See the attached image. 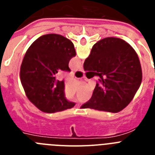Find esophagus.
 <instances>
[{"instance_id":"esophagus-1","label":"esophagus","mask_w":155,"mask_h":155,"mask_svg":"<svg viewBox=\"0 0 155 155\" xmlns=\"http://www.w3.org/2000/svg\"><path fill=\"white\" fill-rule=\"evenodd\" d=\"M78 71H83V68H82V67H80V68H79L78 69Z\"/></svg>"}]
</instances>
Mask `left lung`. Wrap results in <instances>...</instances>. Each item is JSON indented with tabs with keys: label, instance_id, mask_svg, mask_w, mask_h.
I'll list each match as a JSON object with an SVG mask.
<instances>
[{
	"label": "left lung",
	"instance_id": "1",
	"mask_svg": "<svg viewBox=\"0 0 155 155\" xmlns=\"http://www.w3.org/2000/svg\"><path fill=\"white\" fill-rule=\"evenodd\" d=\"M76 56L73 42L58 34H47L34 41L20 68V80L27 98L43 113L71 109L75 103L64 97V82L56 80L59 70L70 71L69 61Z\"/></svg>",
	"mask_w": 155,
	"mask_h": 155
}]
</instances>
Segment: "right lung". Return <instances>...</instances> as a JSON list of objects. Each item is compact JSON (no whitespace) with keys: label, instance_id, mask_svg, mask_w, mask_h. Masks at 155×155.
<instances>
[{"label":"right lung","instance_id":"add662e5","mask_svg":"<svg viewBox=\"0 0 155 155\" xmlns=\"http://www.w3.org/2000/svg\"><path fill=\"white\" fill-rule=\"evenodd\" d=\"M84 70L100 72L101 79L81 109L119 113L130 104L141 84L139 57L120 38L107 37L97 42L84 61Z\"/></svg>","mask_w":155,"mask_h":155}]
</instances>
